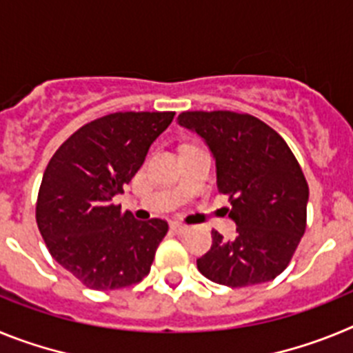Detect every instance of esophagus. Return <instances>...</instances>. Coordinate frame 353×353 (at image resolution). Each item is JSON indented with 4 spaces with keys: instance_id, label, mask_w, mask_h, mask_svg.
<instances>
[{
    "instance_id": "obj_1",
    "label": "esophagus",
    "mask_w": 353,
    "mask_h": 353,
    "mask_svg": "<svg viewBox=\"0 0 353 353\" xmlns=\"http://www.w3.org/2000/svg\"><path fill=\"white\" fill-rule=\"evenodd\" d=\"M171 230H173L174 233H183L187 232V226L185 224L179 223V221H173V223H171Z\"/></svg>"
}]
</instances>
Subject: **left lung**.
<instances>
[{
  "instance_id": "1",
  "label": "left lung",
  "mask_w": 353,
  "mask_h": 353,
  "mask_svg": "<svg viewBox=\"0 0 353 353\" xmlns=\"http://www.w3.org/2000/svg\"><path fill=\"white\" fill-rule=\"evenodd\" d=\"M179 123L205 139L215 159L219 192L230 196L236 236L212 230L198 270L219 285L267 283L288 267L305 232L310 187L285 139L256 117L185 111Z\"/></svg>"
}]
</instances>
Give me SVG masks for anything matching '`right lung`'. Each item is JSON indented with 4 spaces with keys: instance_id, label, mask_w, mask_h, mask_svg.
Segmentation results:
<instances>
[{
    "instance_id": "1",
    "label": "right lung",
    "mask_w": 353,
    "mask_h": 353,
    "mask_svg": "<svg viewBox=\"0 0 353 353\" xmlns=\"http://www.w3.org/2000/svg\"><path fill=\"white\" fill-rule=\"evenodd\" d=\"M173 111L97 118L56 150L43 171L37 224L51 256L92 290H118L148 276L168 233L162 219L136 221L113 198L145 162Z\"/></svg>"
}]
</instances>
